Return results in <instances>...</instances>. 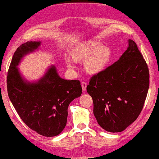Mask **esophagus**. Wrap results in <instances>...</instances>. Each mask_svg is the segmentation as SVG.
Listing matches in <instances>:
<instances>
[{"label":"esophagus","instance_id":"obj_1","mask_svg":"<svg viewBox=\"0 0 159 159\" xmlns=\"http://www.w3.org/2000/svg\"><path fill=\"white\" fill-rule=\"evenodd\" d=\"M81 85H82V90L83 91H85L86 90V88H87V83L84 82H82L81 83Z\"/></svg>","mask_w":159,"mask_h":159}]
</instances>
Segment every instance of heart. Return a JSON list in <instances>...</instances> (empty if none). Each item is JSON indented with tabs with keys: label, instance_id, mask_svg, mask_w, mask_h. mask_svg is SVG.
I'll return each mask as SVG.
<instances>
[{
	"label": "heart",
	"instance_id": "b5f03b06",
	"mask_svg": "<svg viewBox=\"0 0 159 159\" xmlns=\"http://www.w3.org/2000/svg\"><path fill=\"white\" fill-rule=\"evenodd\" d=\"M72 57L75 61H85L84 67L90 74H98L106 68L111 57L110 48L97 40H88L77 45L72 52ZM69 68H75L72 61L66 59Z\"/></svg>",
	"mask_w": 159,
	"mask_h": 159
}]
</instances>
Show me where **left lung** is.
I'll return each mask as SVG.
<instances>
[{
    "label": "left lung",
    "instance_id": "1",
    "mask_svg": "<svg viewBox=\"0 0 159 159\" xmlns=\"http://www.w3.org/2000/svg\"><path fill=\"white\" fill-rule=\"evenodd\" d=\"M149 88V71L133 40L119 59L93 76L87 86L98 125L110 132H122L136 120Z\"/></svg>",
    "mask_w": 159,
    "mask_h": 159
}]
</instances>
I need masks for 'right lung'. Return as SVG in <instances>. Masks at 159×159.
<instances>
[{"label": "right lung", "instance_id": "1", "mask_svg": "<svg viewBox=\"0 0 159 159\" xmlns=\"http://www.w3.org/2000/svg\"><path fill=\"white\" fill-rule=\"evenodd\" d=\"M40 45V41H28L15 51L8 71V95L26 125L41 135L54 137L66 127L69 105L81 95L82 87L79 80L61 77L54 65L36 81L23 77L19 64Z\"/></svg>", "mask_w": 159, "mask_h": 159}]
</instances>
